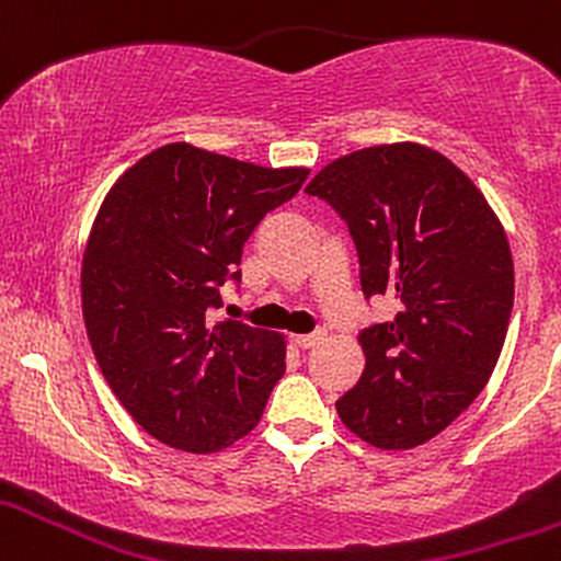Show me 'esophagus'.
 <instances>
[{"label":"esophagus","mask_w":561,"mask_h":561,"mask_svg":"<svg viewBox=\"0 0 561 561\" xmlns=\"http://www.w3.org/2000/svg\"><path fill=\"white\" fill-rule=\"evenodd\" d=\"M323 339H325L323 331H314V333H307V336H297V339H294V342H297L301 350H312V347H318V344L323 342Z\"/></svg>","instance_id":"obj_1"}]
</instances>
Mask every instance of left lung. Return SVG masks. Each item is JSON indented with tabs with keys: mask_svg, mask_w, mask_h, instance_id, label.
I'll return each mask as SVG.
<instances>
[{
	"mask_svg": "<svg viewBox=\"0 0 561 561\" xmlns=\"http://www.w3.org/2000/svg\"><path fill=\"white\" fill-rule=\"evenodd\" d=\"M305 191L347 222L365 297L398 299L394 320L357 336L365 368L336 400L339 419L374 448L424 445L499 363L514 305L501 219L456 163L419 142L342 156Z\"/></svg>",
	"mask_w": 561,
	"mask_h": 561,
	"instance_id": "obj_1",
	"label": "left lung"
}]
</instances>
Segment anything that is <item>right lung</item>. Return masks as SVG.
Returning a JSON list of instances; mask_svg holds the SVG:
<instances>
[{
  "instance_id": "add662e5",
  "label": "right lung",
  "mask_w": 561,
  "mask_h": 561,
  "mask_svg": "<svg viewBox=\"0 0 561 561\" xmlns=\"http://www.w3.org/2000/svg\"><path fill=\"white\" fill-rule=\"evenodd\" d=\"M307 174L169 142L100 204L81 260L87 336L118 402L169 448L217 453L260 424L286 339L211 323L209 310L222 307L225 280H241L243 243L264 214Z\"/></svg>"
}]
</instances>
